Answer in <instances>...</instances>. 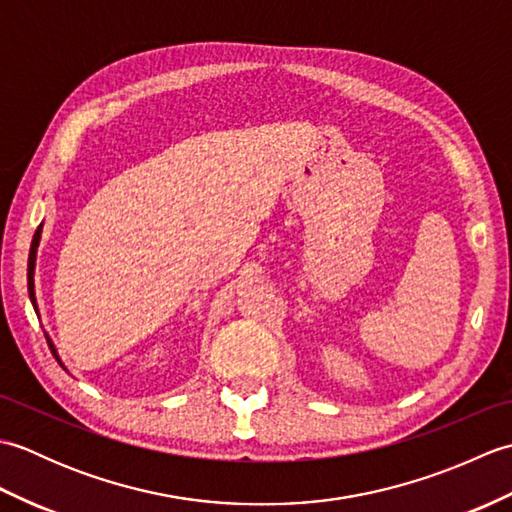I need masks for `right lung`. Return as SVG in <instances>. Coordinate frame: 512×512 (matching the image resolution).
<instances>
[{
	"label": "right lung",
	"instance_id": "add662e5",
	"mask_svg": "<svg viewBox=\"0 0 512 512\" xmlns=\"http://www.w3.org/2000/svg\"><path fill=\"white\" fill-rule=\"evenodd\" d=\"M41 226H43V224H39L35 237H32L30 257H28V295H30L32 306H35V312H39V310H37V297H35V279H32V277H35V259H37V246H39V239H41ZM46 341H48V345H50V350H52L54 358H57V361L61 363V358H59V354H57V347H54V343L50 341V336H46ZM61 367H63V363H61Z\"/></svg>",
	"mask_w": 512,
	"mask_h": 512
}]
</instances>
